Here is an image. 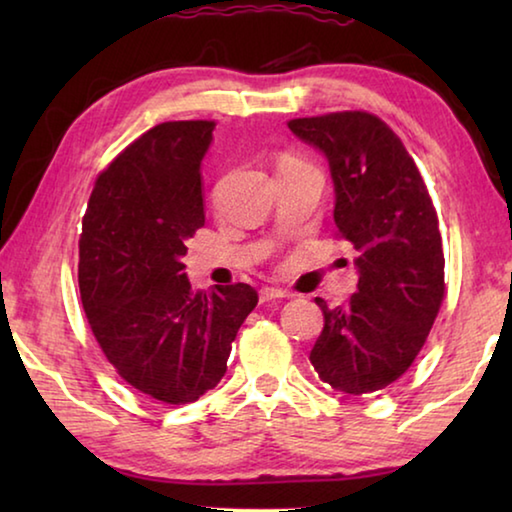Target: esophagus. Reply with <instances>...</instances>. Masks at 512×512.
<instances>
[{
  "mask_svg": "<svg viewBox=\"0 0 512 512\" xmlns=\"http://www.w3.org/2000/svg\"><path fill=\"white\" fill-rule=\"evenodd\" d=\"M289 296H291V293L282 291V289H273V287H266V289L259 291V300H262V302H271V300H280V298H289Z\"/></svg>",
  "mask_w": 512,
  "mask_h": 512,
  "instance_id": "esophagus-1",
  "label": "esophagus"
}]
</instances>
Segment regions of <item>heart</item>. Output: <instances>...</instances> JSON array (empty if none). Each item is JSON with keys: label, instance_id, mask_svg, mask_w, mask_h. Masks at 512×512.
<instances>
[{"label": "heart", "instance_id": "heart-1", "mask_svg": "<svg viewBox=\"0 0 512 512\" xmlns=\"http://www.w3.org/2000/svg\"><path fill=\"white\" fill-rule=\"evenodd\" d=\"M298 164H305V162H300L298 158H293V155H284V158L280 160V169H284V167H298Z\"/></svg>", "mask_w": 512, "mask_h": 512}]
</instances>
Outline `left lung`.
Listing matches in <instances>:
<instances>
[{
	"label": "left lung",
	"instance_id": "obj_1",
	"mask_svg": "<svg viewBox=\"0 0 512 512\" xmlns=\"http://www.w3.org/2000/svg\"><path fill=\"white\" fill-rule=\"evenodd\" d=\"M325 155L334 223L357 250L359 284L345 307H327L309 359L336 391L377 393L418 357L445 293V255L427 187L404 144L370 112L289 121Z\"/></svg>",
	"mask_w": 512,
	"mask_h": 512
}]
</instances>
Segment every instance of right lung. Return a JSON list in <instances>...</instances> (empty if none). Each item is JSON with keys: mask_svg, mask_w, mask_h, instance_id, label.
Returning <instances> with one entry per match:
<instances>
[{"mask_svg": "<svg viewBox=\"0 0 512 512\" xmlns=\"http://www.w3.org/2000/svg\"><path fill=\"white\" fill-rule=\"evenodd\" d=\"M214 121H167L101 173L83 216L85 316L121 379L164 404L196 402L228 370L257 305L250 284L192 291L183 257L205 225L201 164Z\"/></svg>", "mask_w": 512, "mask_h": 512, "instance_id": "right-lung-1", "label": "right lung"}]
</instances>
